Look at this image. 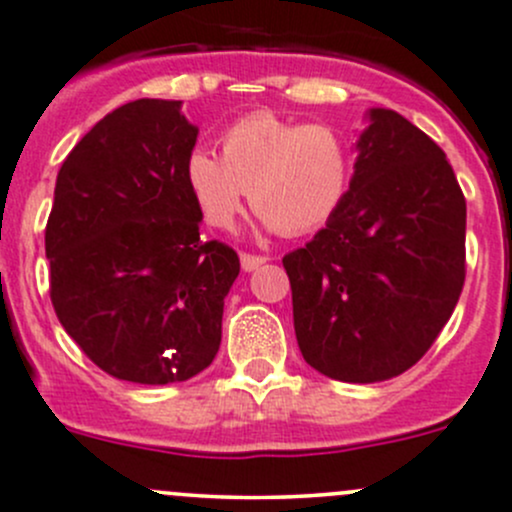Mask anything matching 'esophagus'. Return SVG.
Segmentation results:
<instances>
[{"mask_svg": "<svg viewBox=\"0 0 512 512\" xmlns=\"http://www.w3.org/2000/svg\"><path fill=\"white\" fill-rule=\"evenodd\" d=\"M240 265H242V270H245V272H252V270H257V267L265 265V257L250 255V252H242Z\"/></svg>", "mask_w": 512, "mask_h": 512, "instance_id": "34e87169", "label": "esophagus"}]
</instances>
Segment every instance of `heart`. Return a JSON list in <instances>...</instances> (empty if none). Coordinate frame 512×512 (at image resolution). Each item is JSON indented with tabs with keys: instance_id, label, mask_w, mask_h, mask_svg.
<instances>
[{
	"instance_id": "b5f03b06",
	"label": "heart",
	"mask_w": 512,
	"mask_h": 512,
	"mask_svg": "<svg viewBox=\"0 0 512 512\" xmlns=\"http://www.w3.org/2000/svg\"><path fill=\"white\" fill-rule=\"evenodd\" d=\"M354 178V151L342 128L250 113L220 136V160L193 151L185 185L203 220L232 230L250 193L265 227L307 235L337 215Z\"/></svg>"
}]
</instances>
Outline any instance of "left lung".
Returning a JSON list of instances; mask_svg holds the SVG:
<instances>
[{
    "label": "left lung",
    "mask_w": 512,
    "mask_h": 512,
    "mask_svg": "<svg viewBox=\"0 0 512 512\" xmlns=\"http://www.w3.org/2000/svg\"><path fill=\"white\" fill-rule=\"evenodd\" d=\"M342 208L282 257L304 361L349 384L404 374L451 319L466 280V198L446 153L369 108Z\"/></svg>",
    "instance_id": "left-lung-1"
}]
</instances>
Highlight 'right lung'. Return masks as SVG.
I'll return each mask as SVG.
<instances>
[{"mask_svg":"<svg viewBox=\"0 0 512 512\" xmlns=\"http://www.w3.org/2000/svg\"><path fill=\"white\" fill-rule=\"evenodd\" d=\"M183 101L138 98L81 138L46 223L51 304L84 354L133 384L188 381L213 364L240 260L200 237L185 185L198 126Z\"/></svg>","mask_w":512,"mask_h":512,"instance_id":"add662e5","label":"right lung"}]
</instances>
